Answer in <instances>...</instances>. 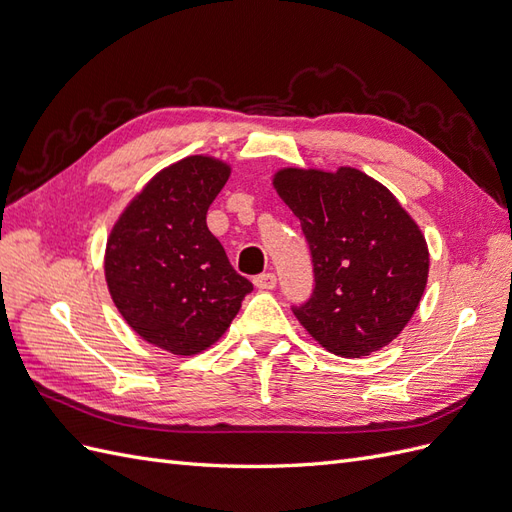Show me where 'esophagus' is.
Listing matches in <instances>:
<instances>
[{
  "label": "esophagus",
  "mask_w": 512,
  "mask_h": 512,
  "mask_svg": "<svg viewBox=\"0 0 512 512\" xmlns=\"http://www.w3.org/2000/svg\"><path fill=\"white\" fill-rule=\"evenodd\" d=\"M254 284L260 290H273L277 286V277H275V273H262V275L254 277Z\"/></svg>",
  "instance_id": "obj_1"
}]
</instances>
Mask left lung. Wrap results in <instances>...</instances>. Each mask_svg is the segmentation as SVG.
I'll return each mask as SVG.
<instances>
[{
  "label": "left lung",
  "instance_id": "left-lung-1",
  "mask_svg": "<svg viewBox=\"0 0 512 512\" xmlns=\"http://www.w3.org/2000/svg\"><path fill=\"white\" fill-rule=\"evenodd\" d=\"M273 188L301 220L314 262L312 299L294 316L316 342L361 359L406 329L429 277L425 235L380 181L352 166H286Z\"/></svg>",
  "mask_w": 512,
  "mask_h": 512
}]
</instances>
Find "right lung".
Returning a JSON list of instances; mask_svg holds the SVG:
<instances>
[{
  "label": "right lung",
  "instance_id": "right-lung-1",
  "mask_svg": "<svg viewBox=\"0 0 512 512\" xmlns=\"http://www.w3.org/2000/svg\"><path fill=\"white\" fill-rule=\"evenodd\" d=\"M230 170L213 156L162 168L108 232L104 277L115 307L138 337L175 356L218 342L254 288L207 228Z\"/></svg>",
  "mask_w": 512,
  "mask_h": 512
}]
</instances>
